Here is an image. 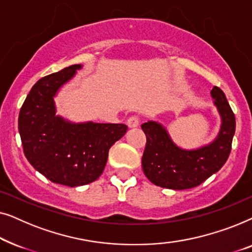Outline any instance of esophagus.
<instances>
[{
	"instance_id": "obj_1",
	"label": "esophagus",
	"mask_w": 252,
	"mask_h": 252,
	"mask_svg": "<svg viewBox=\"0 0 252 252\" xmlns=\"http://www.w3.org/2000/svg\"><path fill=\"white\" fill-rule=\"evenodd\" d=\"M139 124H140V119H139V117H136V116H132L127 119V126H128L129 128L137 127L139 126Z\"/></svg>"
}]
</instances>
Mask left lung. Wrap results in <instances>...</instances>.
Wrapping results in <instances>:
<instances>
[{
	"label": "left lung",
	"instance_id": "obj_1",
	"mask_svg": "<svg viewBox=\"0 0 252 252\" xmlns=\"http://www.w3.org/2000/svg\"><path fill=\"white\" fill-rule=\"evenodd\" d=\"M211 96L221 118V126L216 139L206 146L182 149L159 123L150 120L141 125L147 136L142 168L154 185L174 190L194 188L226 163L235 133V116L221 89L213 87Z\"/></svg>",
	"mask_w": 252,
	"mask_h": 252
}]
</instances>
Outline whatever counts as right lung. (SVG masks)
<instances>
[{"mask_svg": "<svg viewBox=\"0 0 252 252\" xmlns=\"http://www.w3.org/2000/svg\"><path fill=\"white\" fill-rule=\"evenodd\" d=\"M82 67L71 65L41 78L20 109L18 129L30 164L51 182L78 187L104 170L109 149L125 135L124 124L71 123L56 116L54 97Z\"/></svg>", "mask_w": 252, "mask_h": 252, "instance_id": "right-lung-1", "label": "right lung"}]
</instances>
